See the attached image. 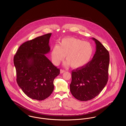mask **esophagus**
<instances>
[{
	"instance_id": "esophagus-1",
	"label": "esophagus",
	"mask_w": 126,
	"mask_h": 126,
	"mask_svg": "<svg viewBox=\"0 0 126 126\" xmlns=\"http://www.w3.org/2000/svg\"><path fill=\"white\" fill-rule=\"evenodd\" d=\"M65 71H65V70H60V73H63L65 72Z\"/></svg>"
}]
</instances>
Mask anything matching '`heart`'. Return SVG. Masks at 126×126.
<instances>
[{"label": "heart", "instance_id": "obj_1", "mask_svg": "<svg viewBox=\"0 0 126 126\" xmlns=\"http://www.w3.org/2000/svg\"><path fill=\"white\" fill-rule=\"evenodd\" d=\"M94 51L91 43L73 38L62 39L59 45H55L51 51V59L55 65L63 61L65 56L67 61L65 65H70L74 69L84 67L90 60Z\"/></svg>", "mask_w": 126, "mask_h": 126}]
</instances>
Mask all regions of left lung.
<instances>
[{
    "instance_id": "1",
    "label": "left lung",
    "mask_w": 126,
    "mask_h": 126,
    "mask_svg": "<svg viewBox=\"0 0 126 126\" xmlns=\"http://www.w3.org/2000/svg\"><path fill=\"white\" fill-rule=\"evenodd\" d=\"M96 52L84 67L73 70L70 91L73 96L81 101L91 100L101 92L108 79L109 53L105 47L96 39Z\"/></svg>"
}]
</instances>
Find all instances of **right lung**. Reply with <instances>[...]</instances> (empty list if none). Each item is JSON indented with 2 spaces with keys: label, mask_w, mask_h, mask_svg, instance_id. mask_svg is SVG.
<instances>
[{
  "label": "right lung",
  "mask_w": 126,
  "mask_h": 126,
  "mask_svg": "<svg viewBox=\"0 0 126 126\" xmlns=\"http://www.w3.org/2000/svg\"><path fill=\"white\" fill-rule=\"evenodd\" d=\"M51 33L23 43L14 58L17 83L29 98L42 100L49 97L54 88V80L60 73L45 55L50 51Z\"/></svg>",
  "instance_id": "add662e5"
}]
</instances>
